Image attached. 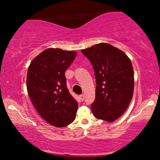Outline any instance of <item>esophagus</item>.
Masks as SVG:
<instances>
[{
	"mask_svg": "<svg viewBox=\"0 0 160 160\" xmlns=\"http://www.w3.org/2000/svg\"><path fill=\"white\" fill-rule=\"evenodd\" d=\"M79 98H80V101H82L84 100V94H81V95L79 96Z\"/></svg>",
	"mask_w": 160,
	"mask_h": 160,
	"instance_id": "esophagus-1",
	"label": "esophagus"
}]
</instances>
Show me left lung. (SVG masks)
I'll list each match as a JSON object with an SVG mask.
<instances>
[{"instance_id": "8db88e82", "label": "left lung", "mask_w": 160, "mask_h": 160, "mask_svg": "<svg viewBox=\"0 0 160 160\" xmlns=\"http://www.w3.org/2000/svg\"><path fill=\"white\" fill-rule=\"evenodd\" d=\"M91 61L96 80L91 110L96 118L112 122L126 111L132 98L134 72L122 51L107 42L81 50Z\"/></svg>"}]
</instances>
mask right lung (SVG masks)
Returning a JSON list of instances; mask_svg holds the SVG:
<instances>
[{
  "instance_id": "1",
  "label": "right lung",
  "mask_w": 160,
  "mask_h": 160,
  "mask_svg": "<svg viewBox=\"0 0 160 160\" xmlns=\"http://www.w3.org/2000/svg\"><path fill=\"white\" fill-rule=\"evenodd\" d=\"M77 56L74 51L47 48L28 67L27 88L38 114L57 128L75 120L78 104L67 88L65 71Z\"/></svg>"
}]
</instances>
